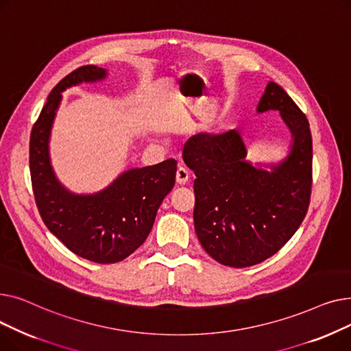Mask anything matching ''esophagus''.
Segmentation results:
<instances>
[{
	"mask_svg": "<svg viewBox=\"0 0 351 351\" xmlns=\"http://www.w3.org/2000/svg\"><path fill=\"white\" fill-rule=\"evenodd\" d=\"M191 178V173L186 168H183V166H179L178 171H176V183L178 185H186L188 180Z\"/></svg>",
	"mask_w": 351,
	"mask_h": 351,
	"instance_id": "obj_1",
	"label": "esophagus"
}]
</instances>
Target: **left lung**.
I'll use <instances>...</instances> for the list:
<instances>
[{
	"instance_id": "8db88e82",
	"label": "left lung",
	"mask_w": 351,
	"mask_h": 351,
	"mask_svg": "<svg viewBox=\"0 0 351 351\" xmlns=\"http://www.w3.org/2000/svg\"><path fill=\"white\" fill-rule=\"evenodd\" d=\"M279 110L293 143L289 156L267 172L247 162L239 129L199 134L183 147L193 171V222L209 256L230 267L262 263L278 253L302 225L311 195L313 141L302 109L276 82H269L257 112Z\"/></svg>"
}]
</instances>
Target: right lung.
I'll use <instances>...</instances> for the list:
<instances>
[{
  "label": "right lung",
  "instance_id": "add662e5",
  "mask_svg": "<svg viewBox=\"0 0 351 351\" xmlns=\"http://www.w3.org/2000/svg\"><path fill=\"white\" fill-rule=\"evenodd\" d=\"M106 77L85 65L61 80L48 95L29 138V172L35 204L49 232L72 252L95 263H117L132 254L149 234L156 212L176 176V160L123 172L95 195H73L55 178L48 141L61 92Z\"/></svg>",
  "mask_w": 351,
  "mask_h": 351
}]
</instances>
